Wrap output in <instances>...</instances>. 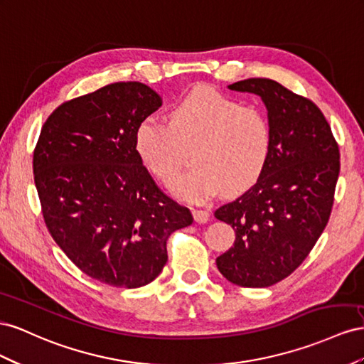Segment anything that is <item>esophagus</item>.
Wrapping results in <instances>:
<instances>
[{"mask_svg": "<svg viewBox=\"0 0 364 364\" xmlns=\"http://www.w3.org/2000/svg\"><path fill=\"white\" fill-rule=\"evenodd\" d=\"M192 213H193L195 221L198 223V224H204V223H207V221H209V218H210L209 212H207V210H203V209H193V210H192Z\"/></svg>", "mask_w": 364, "mask_h": 364, "instance_id": "34e87169", "label": "esophagus"}]
</instances>
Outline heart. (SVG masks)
<instances>
[{"label": "heart", "mask_w": 364, "mask_h": 364, "mask_svg": "<svg viewBox=\"0 0 364 364\" xmlns=\"http://www.w3.org/2000/svg\"><path fill=\"white\" fill-rule=\"evenodd\" d=\"M134 143L141 163L164 184L178 176L184 151L193 148L195 168L172 191L198 203L221 189L233 195L252 188L268 163L272 129L261 108L198 87L173 103L169 123L154 116L141 119Z\"/></svg>", "instance_id": "obj_1"}]
</instances>
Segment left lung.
Returning a JSON list of instances; mask_svg holds the SVG:
<instances>
[{
  "mask_svg": "<svg viewBox=\"0 0 364 364\" xmlns=\"http://www.w3.org/2000/svg\"><path fill=\"white\" fill-rule=\"evenodd\" d=\"M228 88L261 96L272 152L256 184L215 212L236 233L233 247L216 257V267L235 285L265 288L291 274L323 233L334 204L340 151L313 100L265 77Z\"/></svg>",
  "mask_w": 364,
  "mask_h": 364,
  "instance_id": "8db88e82",
  "label": "left lung"
}]
</instances>
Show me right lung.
<instances>
[{"label":"right lung","instance_id":"add662e5","mask_svg":"<svg viewBox=\"0 0 364 364\" xmlns=\"http://www.w3.org/2000/svg\"><path fill=\"white\" fill-rule=\"evenodd\" d=\"M161 103L141 82H114L59 105L33 152L51 237L80 272L111 287L152 282L168 262V237L193 221L155 184L134 143Z\"/></svg>","mask_w":364,"mask_h":364}]
</instances>
